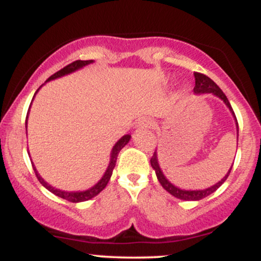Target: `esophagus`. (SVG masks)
Segmentation results:
<instances>
[{"label":"esophagus","mask_w":261,"mask_h":261,"mask_svg":"<svg viewBox=\"0 0 261 261\" xmlns=\"http://www.w3.org/2000/svg\"><path fill=\"white\" fill-rule=\"evenodd\" d=\"M153 125H154L153 121H152L151 119L143 118L142 120L139 121V125H137V126L142 127V128H151V127H153Z\"/></svg>","instance_id":"1"}]
</instances>
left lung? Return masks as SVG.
I'll return each mask as SVG.
<instances>
[{
  "label": "left lung",
  "instance_id": "left-lung-1",
  "mask_svg": "<svg viewBox=\"0 0 261 261\" xmlns=\"http://www.w3.org/2000/svg\"><path fill=\"white\" fill-rule=\"evenodd\" d=\"M194 76H195V87H194V93H195V94L212 93V94L216 95V97L220 98V99H222L224 101V104H226V106L229 108V110L232 112L233 116H234L237 128H238V121H237L234 112H233L232 107H230V104H229L228 99H227L226 94H224V93L221 91L220 87H218L216 83L214 82V81L210 79V77L206 76V74L195 72V73H194ZM151 166H152V168L155 170V175H157L158 181L161 182L162 187L166 189V190L168 191L169 194H172L173 196L178 197V199H180V200H185V201H196V200H201V199H203V197L211 195L212 193H215V191H216L217 189L220 188L224 181H226V179L228 178V175L230 173V169H232V168H230L228 170V173H227V174L224 175L222 179H221V181L216 182V184L212 185V187H210L207 189H203V190H182V189H179V188L174 187V185H173L172 182H170L168 179L164 176L163 172L161 170L160 164H158L157 152H155V151H154V153L151 158Z\"/></svg>",
  "mask_w": 261,
  "mask_h": 261
}]
</instances>
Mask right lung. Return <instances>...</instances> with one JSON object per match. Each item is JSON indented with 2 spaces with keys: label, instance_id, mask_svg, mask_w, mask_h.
Here are the masks:
<instances>
[{
  "label": "right lung",
  "instance_id": "right-lung-1",
  "mask_svg": "<svg viewBox=\"0 0 261 261\" xmlns=\"http://www.w3.org/2000/svg\"><path fill=\"white\" fill-rule=\"evenodd\" d=\"M92 62H93V60H86V61H82V60H77V61H73L72 64L65 66L64 68H61V70L58 71V72L54 73L51 77H49V79H47V81L55 80V79H58V77L65 76V74H68V73L73 72V71L79 70V68L83 67V66H86V65H88V64H92ZM47 81H46V82H47ZM37 92H35V93H37ZM29 108H31V107H29ZM27 119H28V115H27ZM25 125H27V121H25ZM130 139H131L130 135H125V136H122L121 139L115 143V146H114V147H113L112 154H110V162H109V166H108V168L106 170V173H104V175L101 176L100 180L98 181L97 184L94 185V187H92L91 189H88V190L76 191V193H74V191H71V193H68V191L59 190V189L53 188L51 185L47 184V182L45 181L40 175H39V173L37 172V169H35L34 166H33V169H34L35 175H37L38 180L40 181V184L43 185V187L46 188L49 191H51L53 194H55L56 196L61 197V199H65V200H67V201H71V202L87 201V200H89V199H92V197L97 196L98 194H99L100 191L107 187L108 181L110 180V176H112V174H113V169H114V167H115L116 160H118L119 152H120L121 148L124 147L125 145H126L128 141H130Z\"/></svg>",
  "mask_w": 261,
  "mask_h": 261
}]
</instances>
